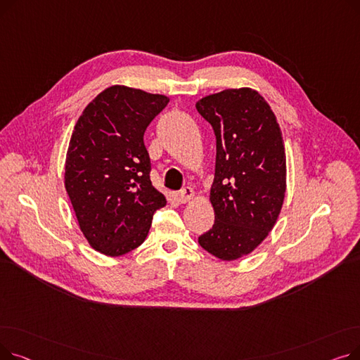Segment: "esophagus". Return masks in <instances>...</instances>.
Wrapping results in <instances>:
<instances>
[{
  "mask_svg": "<svg viewBox=\"0 0 360 360\" xmlns=\"http://www.w3.org/2000/svg\"><path fill=\"white\" fill-rule=\"evenodd\" d=\"M193 198H194V190H193V188H190V186L182 188V190L178 193V200H179L182 204H185V202H188V201H191Z\"/></svg>",
  "mask_w": 360,
  "mask_h": 360,
  "instance_id": "esophagus-1",
  "label": "esophagus"
}]
</instances>
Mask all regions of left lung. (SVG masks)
<instances>
[{
  "label": "left lung",
  "mask_w": 360,
  "mask_h": 360,
  "mask_svg": "<svg viewBox=\"0 0 360 360\" xmlns=\"http://www.w3.org/2000/svg\"><path fill=\"white\" fill-rule=\"evenodd\" d=\"M216 136V169L210 190L213 228L201 248L232 261L267 238L286 193L285 143L276 115L252 89H228L197 102Z\"/></svg>",
  "instance_id": "left-lung-1"
}]
</instances>
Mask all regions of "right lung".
Here are the masks:
<instances>
[{
	"mask_svg": "<svg viewBox=\"0 0 360 360\" xmlns=\"http://www.w3.org/2000/svg\"><path fill=\"white\" fill-rule=\"evenodd\" d=\"M169 99L112 86L99 93L74 127L65 160V190L91 248L124 255L144 242L166 198L151 185L144 146L148 124Z\"/></svg>",
	"mask_w": 360,
	"mask_h": 360,
	"instance_id": "right-lung-1",
	"label": "right lung"
}]
</instances>
